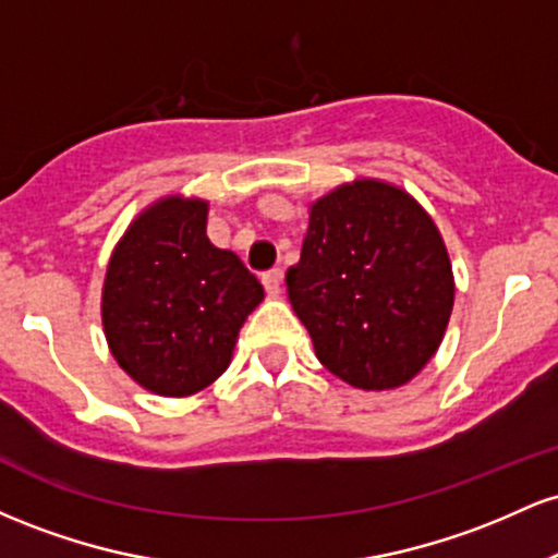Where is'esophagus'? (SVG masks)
Wrapping results in <instances>:
<instances>
[{
  "label": "esophagus",
  "mask_w": 558,
  "mask_h": 558,
  "mask_svg": "<svg viewBox=\"0 0 558 558\" xmlns=\"http://www.w3.org/2000/svg\"><path fill=\"white\" fill-rule=\"evenodd\" d=\"M262 286H265V291L270 293V296H278L280 288H283V272L275 267V270H267L262 272Z\"/></svg>",
  "instance_id": "1"
}]
</instances>
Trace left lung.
I'll return each mask as SVG.
<instances>
[{
  "label": "left lung",
  "instance_id": "1",
  "mask_svg": "<svg viewBox=\"0 0 558 558\" xmlns=\"http://www.w3.org/2000/svg\"><path fill=\"white\" fill-rule=\"evenodd\" d=\"M286 288L317 360L364 390L412 380L438 349L453 306L438 228L412 196L380 181L319 198Z\"/></svg>",
  "mask_w": 558,
  "mask_h": 558
}]
</instances>
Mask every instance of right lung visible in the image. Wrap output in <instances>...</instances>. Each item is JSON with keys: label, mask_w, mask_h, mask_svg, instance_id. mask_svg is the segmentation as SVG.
I'll return each mask as SVG.
<instances>
[{"label": "right lung", "mask_w": 558, "mask_h": 558, "mask_svg": "<svg viewBox=\"0 0 558 558\" xmlns=\"http://www.w3.org/2000/svg\"><path fill=\"white\" fill-rule=\"evenodd\" d=\"M265 291L207 239V204L165 198L128 228L107 267L101 323L120 367L159 396H189L226 373Z\"/></svg>", "instance_id": "obj_1"}]
</instances>
